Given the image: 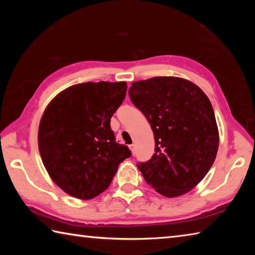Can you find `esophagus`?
Segmentation results:
<instances>
[{
  "label": "esophagus",
  "mask_w": 255,
  "mask_h": 255,
  "mask_svg": "<svg viewBox=\"0 0 255 255\" xmlns=\"http://www.w3.org/2000/svg\"><path fill=\"white\" fill-rule=\"evenodd\" d=\"M129 148H130V150H131V154H132V155H135V153H136V147H135V145H133V144L129 145Z\"/></svg>",
  "instance_id": "1"
}]
</instances>
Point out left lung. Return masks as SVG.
I'll return each instance as SVG.
<instances>
[{"instance_id":"left-lung-1","label":"left lung","mask_w":255,"mask_h":255,"mask_svg":"<svg viewBox=\"0 0 255 255\" xmlns=\"http://www.w3.org/2000/svg\"><path fill=\"white\" fill-rule=\"evenodd\" d=\"M128 92L154 132L155 153L137 164L145 181L169 198L189 192L208 173L218 149L209 99L192 82L173 76L133 82Z\"/></svg>"}]
</instances>
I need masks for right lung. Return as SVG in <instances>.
I'll return each mask as SVG.
<instances>
[{"label": "right lung", "instance_id": "obj_1", "mask_svg": "<svg viewBox=\"0 0 255 255\" xmlns=\"http://www.w3.org/2000/svg\"><path fill=\"white\" fill-rule=\"evenodd\" d=\"M126 91V82H86L47 106L38 130L39 153L51 180L70 196L86 200L100 195L130 157L110 127Z\"/></svg>", "mask_w": 255, "mask_h": 255}]
</instances>
